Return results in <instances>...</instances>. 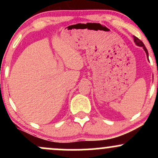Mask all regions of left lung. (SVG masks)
Segmentation results:
<instances>
[{"instance_id": "1", "label": "left lung", "mask_w": 158, "mask_h": 158, "mask_svg": "<svg viewBox=\"0 0 158 158\" xmlns=\"http://www.w3.org/2000/svg\"><path fill=\"white\" fill-rule=\"evenodd\" d=\"M134 41H135V44L137 45V46L142 47V48H143V50H145V52H146V56H147V57H148V50H147V49H146V47H145L144 44H143V43L142 42V41H141L140 40H139V39H138V38L136 37V36H134Z\"/></svg>"}]
</instances>
